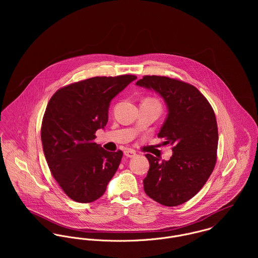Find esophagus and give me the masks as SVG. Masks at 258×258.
Returning a JSON list of instances; mask_svg holds the SVG:
<instances>
[{"label":"esophagus","mask_w":258,"mask_h":258,"mask_svg":"<svg viewBox=\"0 0 258 258\" xmlns=\"http://www.w3.org/2000/svg\"><path fill=\"white\" fill-rule=\"evenodd\" d=\"M124 155L127 157V158H134L136 156V152L134 150H131V149H127L124 151Z\"/></svg>","instance_id":"34e87169"}]
</instances>
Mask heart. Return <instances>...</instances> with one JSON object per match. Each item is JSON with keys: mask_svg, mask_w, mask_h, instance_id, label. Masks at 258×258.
<instances>
[{"mask_svg": "<svg viewBox=\"0 0 258 258\" xmlns=\"http://www.w3.org/2000/svg\"><path fill=\"white\" fill-rule=\"evenodd\" d=\"M147 100H149V101H152V102H155V103H158L156 100H154V99H147ZM159 104V103H158Z\"/></svg>", "mask_w": 258, "mask_h": 258, "instance_id": "1", "label": "heart"}]
</instances>
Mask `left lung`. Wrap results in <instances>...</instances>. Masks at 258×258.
Segmentation results:
<instances>
[{
  "mask_svg": "<svg viewBox=\"0 0 258 258\" xmlns=\"http://www.w3.org/2000/svg\"><path fill=\"white\" fill-rule=\"evenodd\" d=\"M136 85L164 99L168 114L158 137L173 146L169 161L146 154L150 168L144 190L163 206L182 205L200 191L214 171L219 142L215 112L195 86L183 81L146 75Z\"/></svg>",
  "mask_w": 258,
  "mask_h": 258,
  "instance_id": "1",
  "label": "left lung"
}]
</instances>
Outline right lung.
Masks as SVG:
<instances>
[{
    "mask_svg": "<svg viewBox=\"0 0 258 258\" xmlns=\"http://www.w3.org/2000/svg\"><path fill=\"white\" fill-rule=\"evenodd\" d=\"M137 77H92L58 89L41 124V142L49 170L63 191L77 203H91L106 190L123 153L94 143L108 122L111 100Z\"/></svg>",
    "mask_w": 258,
    "mask_h": 258,
    "instance_id": "obj_1",
    "label": "right lung"
}]
</instances>
